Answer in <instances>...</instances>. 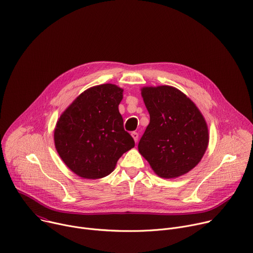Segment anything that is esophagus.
<instances>
[{"mask_svg": "<svg viewBox=\"0 0 253 253\" xmlns=\"http://www.w3.org/2000/svg\"><path fill=\"white\" fill-rule=\"evenodd\" d=\"M131 135H132V137H133V139H134V141H135V142L138 141V138H139V135H138V133H137V132H132V133H131Z\"/></svg>", "mask_w": 253, "mask_h": 253, "instance_id": "34e87169", "label": "esophagus"}]
</instances>
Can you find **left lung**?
I'll return each instance as SVG.
<instances>
[{
	"label": "left lung",
	"instance_id": "obj_1",
	"mask_svg": "<svg viewBox=\"0 0 253 253\" xmlns=\"http://www.w3.org/2000/svg\"><path fill=\"white\" fill-rule=\"evenodd\" d=\"M141 96L150 122L138 143L140 154L160 177L193 169L209 143L208 126L197 106L170 85L145 86Z\"/></svg>",
	"mask_w": 253,
	"mask_h": 253
}]
</instances>
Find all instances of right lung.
Segmentation results:
<instances>
[{
	"label": "right lung",
	"mask_w": 253,
	"mask_h": 253,
	"mask_svg": "<svg viewBox=\"0 0 253 253\" xmlns=\"http://www.w3.org/2000/svg\"><path fill=\"white\" fill-rule=\"evenodd\" d=\"M123 88L105 84L82 93L59 117L55 148L62 162L83 178L110 174L123 153L134 147L118 106Z\"/></svg>",
	"instance_id": "1"
}]
</instances>
